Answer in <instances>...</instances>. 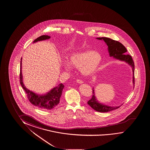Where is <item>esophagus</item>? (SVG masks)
I'll list each match as a JSON object with an SVG mask.
<instances>
[{
  "mask_svg": "<svg viewBox=\"0 0 150 150\" xmlns=\"http://www.w3.org/2000/svg\"><path fill=\"white\" fill-rule=\"evenodd\" d=\"M76 82L77 83H79V84H82V83H83V82L82 80H79V79H78V80H76Z\"/></svg>",
  "mask_w": 150,
  "mask_h": 150,
  "instance_id": "obj_1",
  "label": "esophagus"
}]
</instances>
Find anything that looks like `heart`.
Returning <instances> with one entry per match:
<instances>
[{"label":"heart","mask_w":150,"mask_h":150,"mask_svg":"<svg viewBox=\"0 0 150 150\" xmlns=\"http://www.w3.org/2000/svg\"><path fill=\"white\" fill-rule=\"evenodd\" d=\"M101 62L100 54L93 50H88L71 54L68 60L64 62V66L66 69H71L72 66L80 69L84 76H91L98 70Z\"/></svg>","instance_id":"heart-1"}]
</instances>
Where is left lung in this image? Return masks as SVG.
I'll use <instances>...</instances> for the list:
<instances>
[{
	"instance_id": "1",
	"label": "left lung",
	"mask_w": 150,
	"mask_h": 150,
	"mask_svg": "<svg viewBox=\"0 0 150 150\" xmlns=\"http://www.w3.org/2000/svg\"><path fill=\"white\" fill-rule=\"evenodd\" d=\"M96 39L103 40L107 45L108 52L109 53L110 57H113L114 59H118L120 61L125 62L132 67V83L134 88V62L132 60V56L126 54V52H127L126 47L121 43L119 41L114 40L110 38L107 37H101V38H96ZM88 105L92 107L96 111L99 112H107L112 111L113 110L117 109L121 107L119 106H109L105 105L103 103H99L97 99L94 87L93 88V96L92 98L87 102Z\"/></svg>"
}]
</instances>
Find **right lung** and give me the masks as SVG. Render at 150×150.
Listing matches in <instances>:
<instances>
[{"mask_svg":"<svg viewBox=\"0 0 150 150\" xmlns=\"http://www.w3.org/2000/svg\"><path fill=\"white\" fill-rule=\"evenodd\" d=\"M50 37L47 35H42L33 41V43H36L38 41L45 40L49 39ZM22 58L21 59L20 66V83L25 92L27 94V97L30 102L37 107L41 109L45 110H50L53 109L58 105L63 90L64 88V85L62 83L52 88L49 92H47L45 94H36L34 92L28 90L27 87L25 86L23 81L22 71Z\"/></svg>","mask_w":150,"mask_h":150,"instance_id":"right-lung-1","label":"right lung"}]
</instances>
